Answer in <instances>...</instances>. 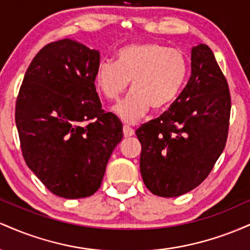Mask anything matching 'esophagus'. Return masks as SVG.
<instances>
[{
  "label": "esophagus",
  "mask_w": 250,
  "mask_h": 250,
  "mask_svg": "<svg viewBox=\"0 0 250 250\" xmlns=\"http://www.w3.org/2000/svg\"><path fill=\"white\" fill-rule=\"evenodd\" d=\"M135 134L134 129L128 127V125H123V135H125V137H130L133 136V135Z\"/></svg>",
  "instance_id": "obj_1"
}]
</instances>
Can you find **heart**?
<instances>
[{
  "instance_id": "1",
  "label": "heart",
  "mask_w": 250,
  "mask_h": 250,
  "mask_svg": "<svg viewBox=\"0 0 250 250\" xmlns=\"http://www.w3.org/2000/svg\"><path fill=\"white\" fill-rule=\"evenodd\" d=\"M189 70L185 53L157 42L129 44L116 53L115 62L101 61L95 84L105 99L116 100L130 81L131 93L114 113L128 125L139 122L150 107H168L179 96Z\"/></svg>"
}]
</instances>
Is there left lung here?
<instances>
[{"label":"left lung","mask_w":250,"mask_h":250,"mask_svg":"<svg viewBox=\"0 0 250 250\" xmlns=\"http://www.w3.org/2000/svg\"><path fill=\"white\" fill-rule=\"evenodd\" d=\"M190 79L167 111L136 130L140 170L151 193L176 197L205 181L225 149L230 94L208 45L191 48Z\"/></svg>","instance_id":"left-lung-1"}]
</instances>
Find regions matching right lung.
<instances>
[{
  "mask_svg": "<svg viewBox=\"0 0 250 250\" xmlns=\"http://www.w3.org/2000/svg\"><path fill=\"white\" fill-rule=\"evenodd\" d=\"M99 50L71 39L45 45L28 67L15 121L24 161L53 194L82 199L101 187L122 123L103 113Z\"/></svg>",
  "mask_w": 250,
  "mask_h": 250,
  "instance_id": "right-lung-1",
  "label": "right lung"
}]
</instances>
